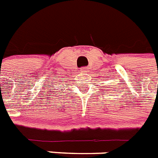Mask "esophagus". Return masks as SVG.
Returning <instances> with one entry per match:
<instances>
[{"label": "esophagus", "mask_w": 158, "mask_h": 158, "mask_svg": "<svg viewBox=\"0 0 158 158\" xmlns=\"http://www.w3.org/2000/svg\"><path fill=\"white\" fill-rule=\"evenodd\" d=\"M88 72H89V69H88V68H86V67H84V68H81V73H87Z\"/></svg>", "instance_id": "34e87169"}]
</instances>
